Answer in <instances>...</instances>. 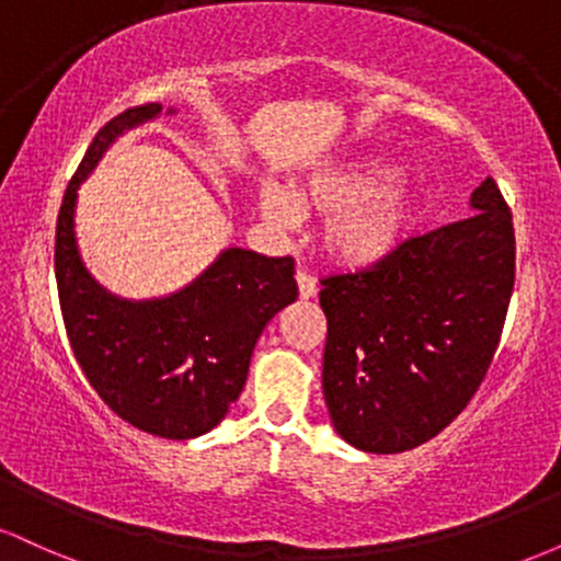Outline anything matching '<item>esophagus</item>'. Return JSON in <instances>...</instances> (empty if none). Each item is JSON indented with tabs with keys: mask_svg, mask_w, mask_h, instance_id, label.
I'll return each instance as SVG.
<instances>
[{
	"mask_svg": "<svg viewBox=\"0 0 561 561\" xmlns=\"http://www.w3.org/2000/svg\"><path fill=\"white\" fill-rule=\"evenodd\" d=\"M295 282H298L300 300H311V298H317L319 287H317V282H313V276H308L306 272H298V274H295Z\"/></svg>",
	"mask_w": 561,
	"mask_h": 561,
	"instance_id": "1",
	"label": "esophagus"
}]
</instances>
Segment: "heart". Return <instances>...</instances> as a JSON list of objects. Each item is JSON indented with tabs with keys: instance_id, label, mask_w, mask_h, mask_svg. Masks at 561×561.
Segmentation results:
<instances>
[{
	"instance_id": "obj_1",
	"label": "heart",
	"mask_w": 561,
	"mask_h": 561,
	"mask_svg": "<svg viewBox=\"0 0 561 561\" xmlns=\"http://www.w3.org/2000/svg\"><path fill=\"white\" fill-rule=\"evenodd\" d=\"M261 214L274 224L327 216L324 253L343 268H369L390 259L416 218V199L382 158L337 156L289 184L261 192Z\"/></svg>"
}]
</instances>
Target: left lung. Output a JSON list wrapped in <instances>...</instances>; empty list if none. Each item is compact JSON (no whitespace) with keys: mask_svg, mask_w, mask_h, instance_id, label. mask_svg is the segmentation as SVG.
Masks as SVG:
<instances>
[{"mask_svg":"<svg viewBox=\"0 0 561 561\" xmlns=\"http://www.w3.org/2000/svg\"><path fill=\"white\" fill-rule=\"evenodd\" d=\"M472 216L403 242L369 272L330 276L324 401L337 435L366 454L435 437L480 388L514 289V227L491 176Z\"/></svg>","mask_w":561,"mask_h":561,"instance_id":"left-lung-1","label":"left lung"}]
</instances>
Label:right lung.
Masks as SVG:
<instances>
[{"mask_svg":"<svg viewBox=\"0 0 561 561\" xmlns=\"http://www.w3.org/2000/svg\"><path fill=\"white\" fill-rule=\"evenodd\" d=\"M160 113L150 102L96 131L57 216L55 276L70 347L96 396L141 433L190 440L229 414L261 332L295 302L298 285L289 255L268 259L244 248L221 250L190 285L163 298H121L94 279L76 242L79 186L115 139Z\"/></svg>","mask_w":561,"mask_h":561,"instance_id":"right-lung-1","label":"right lung"}]
</instances>
